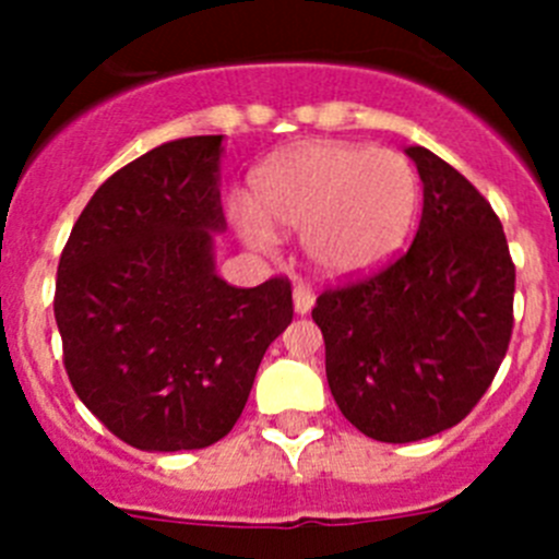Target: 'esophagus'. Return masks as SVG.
Segmentation results:
<instances>
[{
	"label": "esophagus",
	"instance_id": "obj_1",
	"mask_svg": "<svg viewBox=\"0 0 559 559\" xmlns=\"http://www.w3.org/2000/svg\"><path fill=\"white\" fill-rule=\"evenodd\" d=\"M313 290L308 288V285L305 283H296L294 285V310L299 316H305V313H310V308H313Z\"/></svg>",
	"mask_w": 559,
	"mask_h": 559
}]
</instances>
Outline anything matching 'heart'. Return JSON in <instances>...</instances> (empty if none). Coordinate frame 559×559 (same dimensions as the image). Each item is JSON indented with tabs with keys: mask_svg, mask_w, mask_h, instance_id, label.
Listing matches in <instances>:
<instances>
[{
	"mask_svg": "<svg viewBox=\"0 0 559 559\" xmlns=\"http://www.w3.org/2000/svg\"><path fill=\"white\" fill-rule=\"evenodd\" d=\"M251 192L254 206L231 204L246 243L271 249V226L302 231L305 257L319 274L358 276L403 246L417 215L419 181L397 151L305 142L265 162Z\"/></svg>",
	"mask_w": 559,
	"mask_h": 559,
	"instance_id": "1",
	"label": "heart"
}]
</instances>
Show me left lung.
<instances>
[{"label": "left lung", "instance_id": "left-lung-1", "mask_svg": "<svg viewBox=\"0 0 559 559\" xmlns=\"http://www.w3.org/2000/svg\"><path fill=\"white\" fill-rule=\"evenodd\" d=\"M423 218L408 251L319 294L328 383L378 442L453 428L490 389L512 338L515 263L490 201L437 153L408 147Z\"/></svg>", "mask_w": 559, "mask_h": 559}]
</instances>
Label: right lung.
Wrapping results in <instances>:
<instances>
[{"instance_id":"right-lung-1","label":"right lung","mask_w":559,"mask_h":559,"mask_svg":"<svg viewBox=\"0 0 559 559\" xmlns=\"http://www.w3.org/2000/svg\"><path fill=\"white\" fill-rule=\"evenodd\" d=\"M224 136L153 147L92 195L61 251L56 322L83 406L140 451H199L243 414L257 367L294 319L288 276L215 274Z\"/></svg>"}]
</instances>
